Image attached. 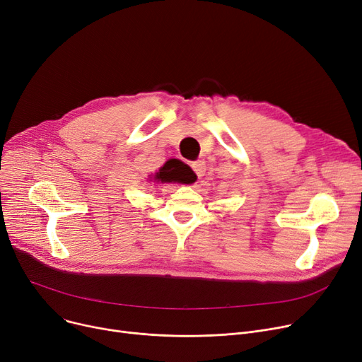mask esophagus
Wrapping results in <instances>:
<instances>
[{
  "mask_svg": "<svg viewBox=\"0 0 362 362\" xmlns=\"http://www.w3.org/2000/svg\"><path fill=\"white\" fill-rule=\"evenodd\" d=\"M192 168H194V171H195V173H197V176H198V177H202V176L205 175V170H206L205 161H202V160H198V161L192 163Z\"/></svg>",
  "mask_w": 362,
  "mask_h": 362,
  "instance_id": "1",
  "label": "esophagus"
}]
</instances>
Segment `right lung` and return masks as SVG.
Returning <instances> with one entry per match:
<instances>
[{
    "instance_id": "add662e5",
    "label": "right lung",
    "mask_w": 362,
    "mask_h": 362,
    "mask_svg": "<svg viewBox=\"0 0 362 362\" xmlns=\"http://www.w3.org/2000/svg\"><path fill=\"white\" fill-rule=\"evenodd\" d=\"M154 180L161 183H189L192 182V173L189 167L180 160L170 158L168 161H165L163 167H160V170L154 176Z\"/></svg>"
}]
</instances>
